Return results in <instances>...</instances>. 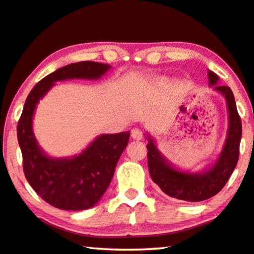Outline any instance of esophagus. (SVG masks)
Instances as JSON below:
<instances>
[{
    "label": "esophagus",
    "instance_id": "34e87169",
    "mask_svg": "<svg viewBox=\"0 0 254 254\" xmlns=\"http://www.w3.org/2000/svg\"><path fill=\"white\" fill-rule=\"evenodd\" d=\"M131 137H132L134 140L143 139V131L138 129V127H134V129H132V131H131Z\"/></svg>",
    "mask_w": 254,
    "mask_h": 254
}]
</instances>
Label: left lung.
I'll use <instances>...</instances> for the list:
<instances>
[{
  "mask_svg": "<svg viewBox=\"0 0 254 254\" xmlns=\"http://www.w3.org/2000/svg\"><path fill=\"white\" fill-rule=\"evenodd\" d=\"M208 77L209 84L214 90L224 96L229 113V129L225 143L217 160L210 167L198 173L178 170L160 153L153 138L148 133L146 134L148 140L147 165L152 180L165 194L187 202L208 200L221 191L235 171L239 157L242 121L236 107L235 96L228 86L216 84L219 77L214 72L209 70Z\"/></svg>",
  "mask_w": 254,
  "mask_h": 254,
  "instance_id": "left-lung-1",
  "label": "left lung"
}]
</instances>
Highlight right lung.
<instances>
[{
  "mask_svg": "<svg viewBox=\"0 0 254 254\" xmlns=\"http://www.w3.org/2000/svg\"><path fill=\"white\" fill-rule=\"evenodd\" d=\"M111 68L108 64L80 62L49 74L32 88L17 125L23 155V171L30 186L44 201L63 210H86L95 205L109 187L121 154L129 143L130 131L101 134L80 154L52 158L37 143L32 120L39 100L57 81L97 80Z\"/></svg>",
  "mask_w": 254,
  "mask_h": 254,
  "instance_id": "1",
  "label": "right lung"
}]
</instances>
